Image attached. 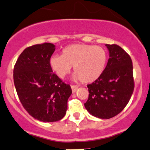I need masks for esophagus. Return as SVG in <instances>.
<instances>
[{"mask_svg":"<svg viewBox=\"0 0 150 150\" xmlns=\"http://www.w3.org/2000/svg\"><path fill=\"white\" fill-rule=\"evenodd\" d=\"M77 88H78V86H77V85H71V89L73 93H75L76 92Z\"/></svg>","mask_w":150,"mask_h":150,"instance_id":"esophagus-1","label":"esophagus"}]
</instances>
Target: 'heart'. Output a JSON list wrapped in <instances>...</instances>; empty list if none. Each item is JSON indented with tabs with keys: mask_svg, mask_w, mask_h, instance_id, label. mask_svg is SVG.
Wrapping results in <instances>:
<instances>
[{
	"mask_svg": "<svg viewBox=\"0 0 150 150\" xmlns=\"http://www.w3.org/2000/svg\"><path fill=\"white\" fill-rule=\"evenodd\" d=\"M107 53L101 46L86 44H72L62 50L61 55H53L49 59L51 69L63 79L73 66V79L84 83L97 80L105 71Z\"/></svg>",
	"mask_w": 150,
	"mask_h": 150,
	"instance_id": "obj_1",
	"label": "heart"
}]
</instances>
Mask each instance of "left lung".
Listing matches in <instances>:
<instances>
[{"label": "left lung", "mask_w": 150, "mask_h": 150, "mask_svg": "<svg viewBox=\"0 0 150 150\" xmlns=\"http://www.w3.org/2000/svg\"><path fill=\"white\" fill-rule=\"evenodd\" d=\"M109 59L102 75L87 85L89 96L84 107L91 115L109 119L118 114L129 101L134 88L133 65L119 45L106 44Z\"/></svg>", "instance_id": "8db88e82"}]
</instances>
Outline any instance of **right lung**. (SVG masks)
I'll return each mask as SVG.
<instances>
[{
    "mask_svg": "<svg viewBox=\"0 0 150 150\" xmlns=\"http://www.w3.org/2000/svg\"><path fill=\"white\" fill-rule=\"evenodd\" d=\"M55 45L45 43L23 51L14 69V82L23 107L28 113L42 122H56L63 118L72 93L66 84L52 73L49 59Z\"/></svg>",
    "mask_w": 150,
    "mask_h": 150,
    "instance_id": "1",
    "label": "right lung"
}]
</instances>
